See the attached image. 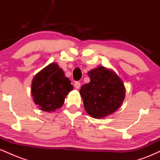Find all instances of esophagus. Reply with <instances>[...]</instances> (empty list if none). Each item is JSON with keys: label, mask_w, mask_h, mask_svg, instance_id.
Listing matches in <instances>:
<instances>
[{"label": "esophagus", "mask_w": 160, "mask_h": 160, "mask_svg": "<svg viewBox=\"0 0 160 160\" xmlns=\"http://www.w3.org/2000/svg\"><path fill=\"white\" fill-rule=\"evenodd\" d=\"M74 86H75V88H76L77 89H79L80 88V82H78V81L75 82H74Z\"/></svg>", "instance_id": "34e87169"}]
</instances>
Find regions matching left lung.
<instances>
[{"label":"left lung","mask_w":160,"mask_h":160,"mask_svg":"<svg viewBox=\"0 0 160 160\" xmlns=\"http://www.w3.org/2000/svg\"><path fill=\"white\" fill-rule=\"evenodd\" d=\"M89 83L81 86L80 94L86 113L102 119L118 110L126 96L123 82L114 71L98 66L88 72Z\"/></svg>","instance_id":"8db88e82"}]
</instances>
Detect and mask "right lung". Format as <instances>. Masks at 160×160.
I'll use <instances>...</instances> for the list:
<instances>
[{
	"label": "right lung",
	"instance_id": "add662e5",
	"mask_svg": "<svg viewBox=\"0 0 160 160\" xmlns=\"http://www.w3.org/2000/svg\"><path fill=\"white\" fill-rule=\"evenodd\" d=\"M72 89L70 80L55 62L39 71L32 82L34 102L45 112H54L62 108L66 96Z\"/></svg>",
	"mask_w": 160,
	"mask_h": 160
}]
</instances>
